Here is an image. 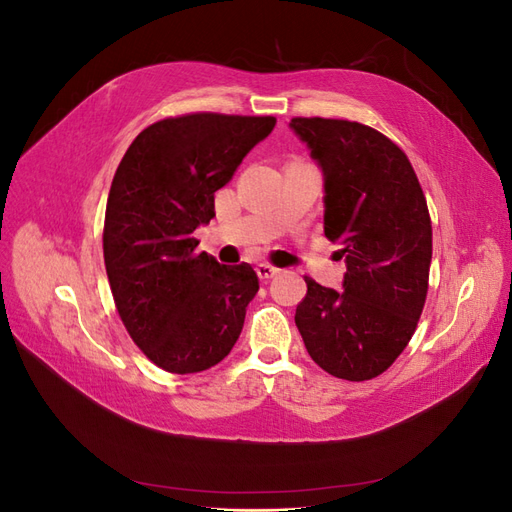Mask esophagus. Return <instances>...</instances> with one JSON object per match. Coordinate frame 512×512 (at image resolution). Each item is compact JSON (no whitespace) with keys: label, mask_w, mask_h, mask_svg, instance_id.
I'll return each mask as SVG.
<instances>
[{"label":"esophagus","mask_w":512,"mask_h":512,"mask_svg":"<svg viewBox=\"0 0 512 512\" xmlns=\"http://www.w3.org/2000/svg\"><path fill=\"white\" fill-rule=\"evenodd\" d=\"M256 273H258V277H260L262 282H267V280H271V277H275L277 273H280V269L267 265V262H260V265L256 267Z\"/></svg>","instance_id":"obj_1"}]
</instances>
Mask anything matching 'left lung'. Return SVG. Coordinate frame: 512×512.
Returning <instances> with one entry per match:
<instances>
[{
    "label": "left lung",
    "instance_id": "8db88e82",
    "mask_svg": "<svg viewBox=\"0 0 512 512\" xmlns=\"http://www.w3.org/2000/svg\"><path fill=\"white\" fill-rule=\"evenodd\" d=\"M324 177V235L342 245L344 290L305 277L297 305L309 356L335 378L371 380L404 352L421 318L431 265L427 200L391 138L346 119L290 121Z\"/></svg>",
    "mask_w": 512,
    "mask_h": 512
}]
</instances>
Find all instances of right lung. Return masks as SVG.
I'll return each instance as SVG.
<instances>
[{"instance_id": "add662e5", "label": "right lung", "mask_w": 512, "mask_h": 512, "mask_svg": "<svg viewBox=\"0 0 512 512\" xmlns=\"http://www.w3.org/2000/svg\"><path fill=\"white\" fill-rule=\"evenodd\" d=\"M275 117L194 113L145 128L119 162L104 215V265L134 344L170 374L218 365L237 344L256 271L194 254L215 192Z\"/></svg>"}]
</instances>
